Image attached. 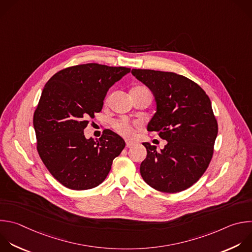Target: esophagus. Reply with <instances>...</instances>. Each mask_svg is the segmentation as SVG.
<instances>
[{"mask_svg": "<svg viewBox=\"0 0 252 252\" xmlns=\"http://www.w3.org/2000/svg\"><path fill=\"white\" fill-rule=\"evenodd\" d=\"M134 144H135L134 141H131V140H126V147H131V146H133Z\"/></svg>", "mask_w": 252, "mask_h": 252, "instance_id": "1", "label": "esophagus"}]
</instances>
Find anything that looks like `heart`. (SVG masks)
<instances>
[{
    "mask_svg": "<svg viewBox=\"0 0 252 252\" xmlns=\"http://www.w3.org/2000/svg\"><path fill=\"white\" fill-rule=\"evenodd\" d=\"M138 88H142V87H138ZM114 128L120 135L125 136V137H130L133 133L132 126L125 119L120 120L117 123H115Z\"/></svg>",
    "mask_w": 252,
    "mask_h": 252,
    "instance_id": "obj_1",
    "label": "heart"
}]
</instances>
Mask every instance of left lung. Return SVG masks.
<instances>
[{"label":"left lung","mask_w":252,"mask_h":252,"mask_svg":"<svg viewBox=\"0 0 252 252\" xmlns=\"http://www.w3.org/2000/svg\"><path fill=\"white\" fill-rule=\"evenodd\" d=\"M131 74L155 99L147 130L167 141L160 151L142 143L147 155L140 164L141 177L161 192L186 190L201 178L213 156L218 123L211 100L198 84L173 72L132 69Z\"/></svg>","instance_id":"obj_1"}]
</instances>
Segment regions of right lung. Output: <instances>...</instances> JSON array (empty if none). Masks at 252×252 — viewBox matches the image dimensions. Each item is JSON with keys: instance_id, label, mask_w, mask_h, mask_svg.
<instances>
[{"instance_id": "add662e5", "label": "right lung", "mask_w": 252, "mask_h": 252, "mask_svg": "<svg viewBox=\"0 0 252 252\" xmlns=\"http://www.w3.org/2000/svg\"><path fill=\"white\" fill-rule=\"evenodd\" d=\"M129 71L88 63L65 68L45 84L33 115L37 151L63 186L77 191L97 187L125 148V140L110 129L97 140L86 138L84 129L102 111L109 89Z\"/></svg>"}]
</instances>
